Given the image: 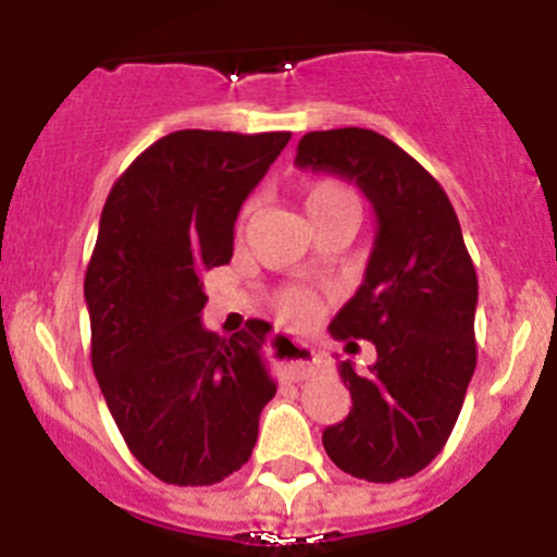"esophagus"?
Returning <instances> with one entry per match:
<instances>
[{
  "instance_id": "1",
  "label": "esophagus",
  "mask_w": 557,
  "mask_h": 557,
  "mask_svg": "<svg viewBox=\"0 0 557 557\" xmlns=\"http://www.w3.org/2000/svg\"><path fill=\"white\" fill-rule=\"evenodd\" d=\"M289 366H287V376L295 379V382H301V379L312 376L318 368H321V354L309 348L307 343H293V351H289Z\"/></svg>"
}]
</instances>
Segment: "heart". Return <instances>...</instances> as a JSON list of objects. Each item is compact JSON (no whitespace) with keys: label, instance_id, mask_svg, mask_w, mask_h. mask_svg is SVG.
<instances>
[{"label":"heart","instance_id":"b5f03b06","mask_svg":"<svg viewBox=\"0 0 557 557\" xmlns=\"http://www.w3.org/2000/svg\"><path fill=\"white\" fill-rule=\"evenodd\" d=\"M301 203L312 225L332 218H351L357 223L359 209H362L357 191L339 178H314L304 184ZM250 218H253V203H245L236 218L239 234L248 228ZM273 307L287 323H307L314 312V293L307 287H282L273 295Z\"/></svg>","mask_w":557,"mask_h":557}]
</instances>
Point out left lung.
<instances>
[{"mask_svg": "<svg viewBox=\"0 0 557 557\" xmlns=\"http://www.w3.org/2000/svg\"><path fill=\"white\" fill-rule=\"evenodd\" d=\"M295 164L354 181L376 211L366 282L329 332L371 339L368 373L339 362L351 393L346 421L323 432L337 469L396 482L426 469L449 441L476 368V270L444 186L382 133L312 131Z\"/></svg>", "mask_w": 557, "mask_h": 557, "instance_id": "left-lung-1", "label": "left lung"}]
</instances>
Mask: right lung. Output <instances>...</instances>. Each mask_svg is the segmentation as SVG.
<instances>
[{"instance_id": "add662e5", "label": "right lung", "mask_w": 557, "mask_h": 557, "mask_svg": "<svg viewBox=\"0 0 557 557\" xmlns=\"http://www.w3.org/2000/svg\"><path fill=\"white\" fill-rule=\"evenodd\" d=\"M289 133L175 131L122 172L86 268L91 368L127 449L170 485H214L248 462L275 396L264 321L200 323L203 275L231 262L234 223Z\"/></svg>"}]
</instances>
